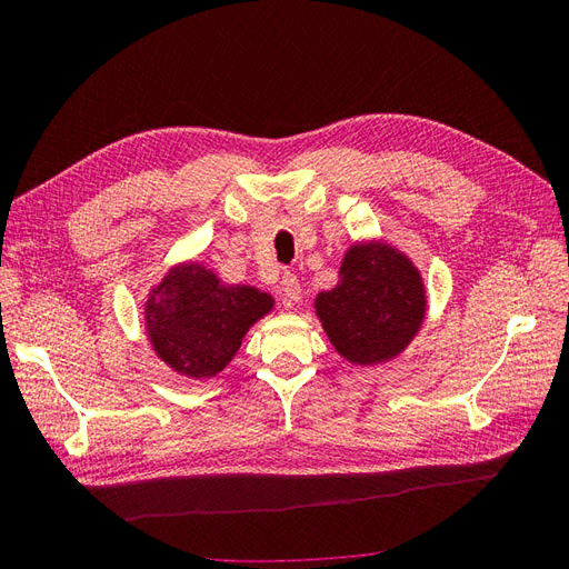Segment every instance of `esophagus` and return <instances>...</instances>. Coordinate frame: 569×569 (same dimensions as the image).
Masks as SVG:
<instances>
[{"instance_id":"34e87169","label":"esophagus","mask_w":569,"mask_h":569,"mask_svg":"<svg viewBox=\"0 0 569 569\" xmlns=\"http://www.w3.org/2000/svg\"><path fill=\"white\" fill-rule=\"evenodd\" d=\"M282 291H284L287 306H295L297 301H301V284H299L297 274H291V272L284 274V278H282Z\"/></svg>"}]
</instances>
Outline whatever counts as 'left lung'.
<instances>
[{"instance_id": "1", "label": "left lung", "mask_w": 569, "mask_h": 569, "mask_svg": "<svg viewBox=\"0 0 569 569\" xmlns=\"http://www.w3.org/2000/svg\"><path fill=\"white\" fill-rule=\"evenodd\" d=\"M425 284L408 258L382 242L353 244L339 282L316 297V313L339 356L375 366L399 356L422 327Z\"/></svg>"}]
</instances>
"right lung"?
<instances>
[{
    "instance_id": "obj_1",
    "label": "right lung",
    "mask_w": 569,
    "mask_h": 569,
    "mask_svg": "<svg viewBox=\"0 0 569 569\" xmlns=\"http://www.w3.org/2000/svg\"><path fill=\"white\" fill-rule=\"evenodd\" d=\"M272 297L226 284L199 263H182L149 291L144 325L153 351L180 375L213 377L234 358L249 327L272 308Z\"/></svg>"
}]
</instances>
